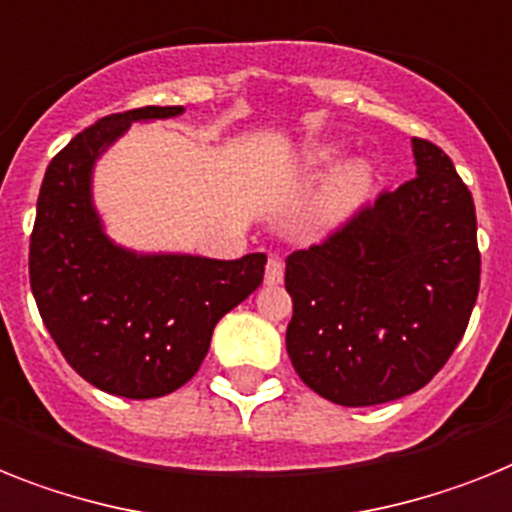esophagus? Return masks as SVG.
I'll use <instances>...</instances> for the list:
<instances>
[{
  "mask_svg": "<svg viewBox=\"0 0 512 512\" xmlns=\"http://www.w3.org/2000/svg\"><path fill=\"white\" fill-rule=\"evenodd\" d=\"M283 281V263L278 257H270L268 265H265V283L268 286H278Z\"/></svg>",
  "mask_w": 512,
  "mask_h": 512,
  "instance_id": "1",
  "label": "esophagus"
}]
</instances>
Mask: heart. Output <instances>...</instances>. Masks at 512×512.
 I'll return each instance as SVG.
<instances>
[{
    "label": "heart",
    "mask_w": 512,
    "mask_h": 512,
    "mask_svg": "<svg viewBox=\"0 0 512 512\" xmlns=\"http://www.w3.org/2000/svg\"><path fill=\"white\" fill-rule=\"evenodd\" d=\"M336 156V145H309L304 150V166L322 169V166H330L336 161ZM372 190H375V169L362 158L346 161L328 176V182L322 184L320 200H317V216L330 223V226H341V223L351 221L367 205Z\"/></svg>",
    "instance_id": "heart-1"
}]
</instances>
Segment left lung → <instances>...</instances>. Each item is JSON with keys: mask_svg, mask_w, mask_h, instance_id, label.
Masks as SVG:
<instances>
[{"mask_svg": "<svg viewBox=\"0 0 512 512\" xmlns=\"http://www.w3.org/2000/svg\"><path fill=\"white\" fill-rule=\"evenodd\" d=\"M416 176L286 257L296 375L338 406L416 393L445 367L479 294L476 210L455 166L411 140Z\"/></svg>", "mask_w": 512, "mask_h": 512, "instance_id": "left-lung-1", "label": "left lung"}]
</instances>
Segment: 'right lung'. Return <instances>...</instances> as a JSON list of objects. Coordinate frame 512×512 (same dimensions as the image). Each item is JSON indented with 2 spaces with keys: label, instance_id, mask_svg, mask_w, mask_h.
<instances>
[{
  "label": "right lung",
  "instance_id": "obj_1",
  "mask_svg": "<svg viewBox=\"0 0 512 512\" xmlns=\"http://www.w3.org/2000/svg\"><path fill=\"white\" fill-rule=\"evenodd\" d=\"M184 114L145 106L98 119L51 158L30 234V289L77 375L122 398H158L192 380L216 322L263 283V252L213 260L135 252L106 234L93 169L132 122Z\"/></svg>",
  "mask_w": 512,
  "mask_h": 512
}]
</instances>
